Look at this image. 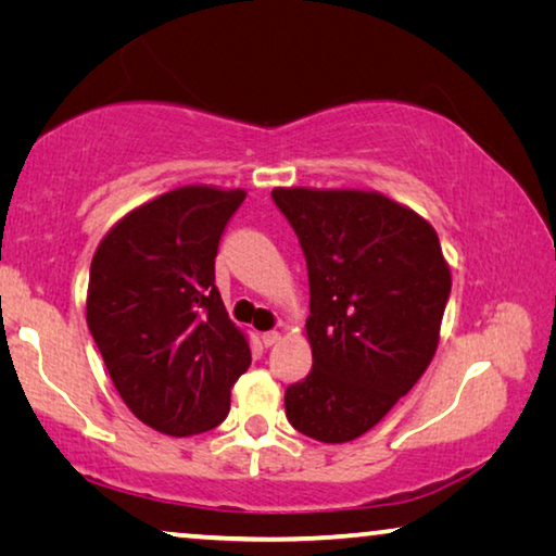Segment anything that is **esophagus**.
Instances as JSON below:
<instances>
[{
  "label": "esophagus",
  "mask_w": 556,
  "mask_h": 556,
  "mask_svg": "<svg viewBox=\"0 0 556 556\" xmlns=\"http://www.w3.org/2000/svg\"><path fill=\"white\" fill-rule=\"evenodd\" d=\"M279 338H281L279 331H267V333H262V343H265V345L269 348V345H275V343L279 341Z\"/></svg>",
  "instance_id": "34e87169"
}]
</instances>
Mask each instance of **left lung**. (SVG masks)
<instances>
[{"label":"left lung","mask_w":556,"mask_h":556,"mask_svg":"<svg viewBox=\"0 0 556 556\" xmlns=\"http://www.w3.org/2000/svg\"><path fill=\"white\" fill-rule=\"evenodd\" d=\"M308 269L314 368L285 392L287 419L324 444L363 437L429 368L451 294L439 235L378 191L275 188Z\"/></svg>","instance_id":"1"}]
</instances>
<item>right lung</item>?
<instances>
[{"mask_svg": "<svg viewBox=\"0 0 556 556\" xmlns=\"http://www.w3.org/2000/svg\"><path fill=\"white\" fill-rule=\"evenodd\" d=\"M242 188L181 186L127 213L90 265L88 328L139 421L191 437L228 417L248 338L215 287V255Z\"/></svg>", "mask_w": 556, "mask_h": 556, "instance_id": "right-lung-1", "label": "right lung"}]
</instances>
